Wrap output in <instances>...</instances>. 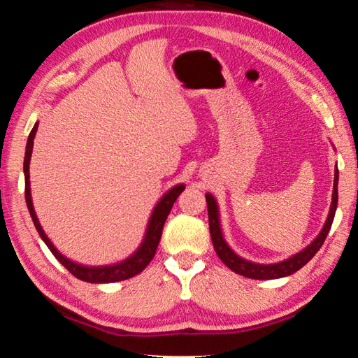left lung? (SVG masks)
I'll use <instances>...</instances> for the list:
<instances>
[{
    "label": "left lung",
    "mask_w": 358,
    "mask_h": 358,
    "mask_svg": "<svg viewBox=\"0 0 358 358\" xmlns=\"http://www.w3.org/2000/svg\"><path fill=\"white\" fill-rule=\"evenodd\" d=\"M205 197H207L210 235H211V241H213V248L217 254V257H220L230 270L241 276L251 278V280H276V278L289 276L295 273L296 270H300L303 265H306L314 256H316V252L320 250V246L324 245L327 235L330 232L333 217H335L336 205H338V169H335V181H333L330 213H329V217H327L322 230H320V234L313 240V243L310 246L305 248V250L296 252L295 256L278 264H268V265L254 264V262H250V260L241 259L232 250H230L226 243V240L222 238L221 226H220V213H217V205H216L215 197L211 196V194H207Z\"/></svg>",
    "instance_id": "obj_1"
}]
</instances>
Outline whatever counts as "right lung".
Here are the masks:
<instances>
[{"mask_svg":"<svg viewBox=\"0 0 358 358\" xmlns=\"http://www.w3.org/2000/svg\"><path fill=\"white\" fill-rule=\"evenodd\" d=\"M36 131H38V123L33 126V129L28 136L25 161H23V172H25V199H27L29 215H31V220L34 222V227L39 232L41 238L44 240V243L48 246V250H50L53 256H55L59 260V262H62V265H64V268H68L72 275L78 278V280L87 281V282L99 284V282L124 281V280H129V278H132V276L138 275L141 271H143L145 266H147L151 262V259L155 257L157 245H159V240H161V235H162V227H164V222L167 220L169 213H171L175 201H177L180 194L183 192L185 185H178V186L172 187V189L169 191L159 202H157V205L153 210V215H151V217H150L148 229H147V234H145V238L142 241V245L134 254H132L129 259H126L120 264L108 265V266L78 265L76 262H72V260H69L68 257H64L63 254L52 245V241L47 238L45 232L42 230L41 224L38 221V216H36V213H34L33 201H31V187H29V159H31V151H33Z\"/></svg>","mask_w":358,"mask_h":358,"instance_id":"add662e5","label":"right lung"}]
</instances>
